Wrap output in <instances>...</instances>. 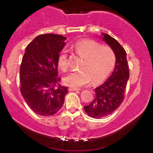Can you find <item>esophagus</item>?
<instances>
[{"label": "esophagus", "mask_w": 153, "mask_h": 153, "mask_svg": "<svg viewBox=\"0 0 153 153\" xmlns=\"http://www.w3.org/2000/svg\"><path fill=\"white\" fill-rule=\"evenodd\" d=\"M70 91H80V89L79 88H69Z\"/></svg>", "instance_id": "34e87169"}]
</instances>
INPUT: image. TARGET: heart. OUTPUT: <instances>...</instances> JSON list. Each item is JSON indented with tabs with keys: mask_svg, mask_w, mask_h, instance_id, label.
<instances>
[{
	"mask_svg": "<svg viewBox=\"0 0 153 153\" xmlns=\"http://www.w3.org/2000/svg\"><path fill=\"white\" fill-rule=\"evenodd\" d=\"M75 52L83 58L81 70L71 72L63 79L64 83L72 88H80L92 80L100 83L105 80L115 68L116 53L108 46H102L93 39H85L73 45ZM58 64L61 70L68 68V55L66 50H62L58 58Z\"/></svg>",
	"mask_w": 153,
	"mask_h": 153,
	"instance_id": "obj_1",
	"label": "heart"
}]
</instances>
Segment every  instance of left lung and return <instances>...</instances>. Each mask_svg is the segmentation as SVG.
Returning a JSON list of instances; mask_svg holds the SVG:
<instances>
[{
	"label": "left lung",
	"mask_w": 153,
	"mask_h": 153,
	"mask_svg": "<svg viewBox=\"0 0 153 153\" xmlns=\"http://www.w3.org/2000/svg\"><path fill=\"white\" fill-rule=\"evenodd\" d=\"M102 39L111 47L116 53V62L114 72L107 80L95 88V97L84 110L89 116L100 118L112 114L124 100V93L129 71L125 50L116 39L106 33H102Z\"/></svg>",
	"instance_id": "left-lung-1"
}]
</instances>
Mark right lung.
Listing matches in <instances>:
<instances>
[{
    "label": "right lung",
    "mask_w": 153,
    "mask_h": 153,
    "mask_svg": "<svg viewBox=\"0 0 153 153\" xmlns=\"http://www.w3.org/2000/svg\"><path fill=\"white\" fill-rule=\"evenodd\" d=\"M65 39L60 35H39L27 46L23 56L21 93L29 107L40 116L57 113L68 93L58 76V58Z\"/></svg>",
    "instance_id": "1"
}]
</instances>
